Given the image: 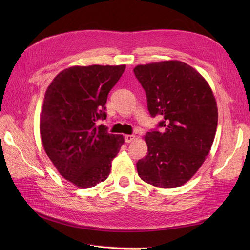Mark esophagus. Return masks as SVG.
Segmentation results:
<instances>
[{"instance_id":"1","label":"esophagus","mask_w":250,"mask_h":250,"mask_svg":"<svg viewBox=\"0 0 250 250\" xmlns=\"http://www.w3.org/2000/svg\"><path fill=\"white\" fill-rule=\"evenodd\" d=\"M135 139V135L134 134H127L124 137V140L126 143H131L133 140Z\"/></svg>"}]
</instances>
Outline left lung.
Wrapping results in <instances>:
<instances>
[{"instance_id":"8db88e82","label":"left lung","mask_w":250,"mask_h":250,"mask_svg":"<svg viewBox=\"0 0 250 250\" xmlns=\"http://www.w3.org/2000/svg\"><path fill=\"white\" fill-rule=\"evenodd\" d=\"M133 72L150 116L162 118L145 135L148 153L137 163L139 176L157 188L183 186L213 145L218 124L213 92L197 71L177 60L138 65Z\"/></svg>"}]
</instances>
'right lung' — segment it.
Listing matches in <instances>:
<instances>
[{
  "instance_id": "obj_1",
  "label": "right lung",
  "mask_w": 250,
  "mask_h": 250,
  "mask_svg": "<svg viewBox=\"0 0 250 250\" xmlns=\"http://www.w3.org/2000/svg\"><path fill=\"white\" fill-rule=\"evenodd\" d=\"M125 65L72 66L47 88L41 116L44 151L62 175L78 188H92L110 173L124 139L98 121Z\"/></svg>"
}]
</instances>
